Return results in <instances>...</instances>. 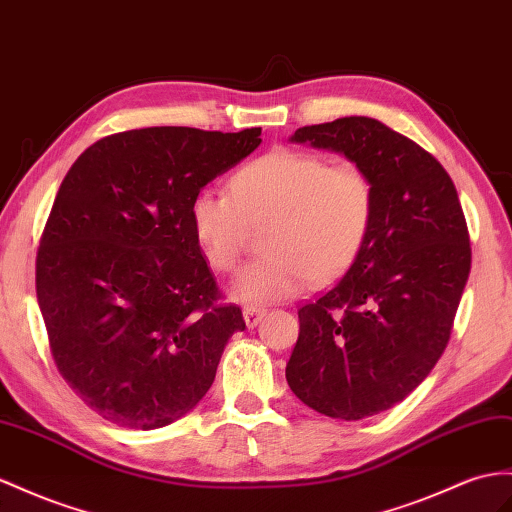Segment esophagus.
<instances>
[{"instance_id": "esophagus-1", "label": "esophagus", "mask_w": 512, "mask_h": 512, "mask_svg": "<svg viewBox=\"0 0 512 512\" xmlns=\"http://www.w3.org/2000/svg\"><path fill=\"white\" fill-rule=\"evenodd\" d=\"M266 309L264 307H244V322L248 329H253V326H257L261 322V318L266 316Z\"/></svg>"}]
</instances>
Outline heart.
Returning <instances> with one entry per match:
<instances>
[{
	"instance_id": "b5f03b06",
	"label": "heart",
	"mask_w": 512,
	"mask_h": 512,
	"mask_svg": "<svg viewBox=\"0 0 512 512\" xmlns=\"http://www.w3.org/2000/svg\"><path fill=\"white\" fill-rule=\"evenodd\" d=\"M376 220V186L352 160L277 147L255 157L229 181V194L201 190L190 225L216 272L238 268L251 227L270 222L266 257L246 266L233 296L248 305L294 298L311 283L346 274L368 246Z\"/></svg>"
}]
</instances>
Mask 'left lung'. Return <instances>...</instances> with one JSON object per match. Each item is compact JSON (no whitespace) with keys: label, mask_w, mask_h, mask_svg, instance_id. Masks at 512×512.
I'll list each match as a JSON object with an SVG mask.
<instances>
[{"label":"left lung","mask_w":512,"mask_h":512,"mask_svg":"<svg viewBox=\"0 0 512 512\" xmlns=\"http://www.w3.org/2000/svg\"><path fill=\"white\" fill-rule=\"evenodd\" d=\"M292 140L344 153L376 186L370 242L342 281L298 309L285 368L313 411L352 422L402 402L441 359L471 270L469 231L445 168L381 121L346 116Z\"/></svg>","instance_id":"8db88e82"}]
</instances>
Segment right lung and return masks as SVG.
<instances>
[{"label":"right lung","instance_id":"right-lung-1","mask_svg":"<svg viewBox=\"0 0 512 512\" xmlns=\"http://www.w3.org/2000/svg\"><path fill=\"white\" fill-rule=\"evenodd\" d=\"M259 136L129 129L97 140L64 177L36 253V296L60 376L108 422L153 430L186 415L246 329L242 309L220 303L190 203Z\"/></svg>","mask_w":512,"mask_h":512}]
</instances>
